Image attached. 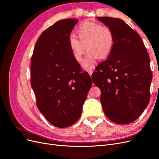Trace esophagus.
<instances>
[{"label": "esophagus", "mask_w": 159, "mask_h": 159, "mask_svg": "<svg viewBox=\"0 0 159 159\" xmlns=\"http://www.w3.org/2000/svg\"><path fill=\"white\" fill-rule=\"evenodd\" d=\"M88 73H89V75L91 76V75H92V74H93V70H88Z\"/></svg>", "instance_id": "34e87169"}]
</instances>
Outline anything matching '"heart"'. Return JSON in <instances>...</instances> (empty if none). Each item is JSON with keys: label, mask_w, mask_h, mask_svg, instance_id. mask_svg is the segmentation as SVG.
<instances>
[{"label": "heart", "mask_w": 159, "mask_h": 159, "mask_svg": "<svg viewBox=\"0 0 159 159\" xmlns=\"http://www.w3.org/2000/svg\"><path fill=\"white\" fill-rule=\"evenodd\" d=\"M80 40L71 34L69 38L70 49L75 60L80 62L87 50L82 66L85 69L93 67L97 59H105L110 55L115 44L114 34L109 27L98 23L87 22L77 30Z\"/></svg>", "instance_id": "obj_1"}]
</instances>
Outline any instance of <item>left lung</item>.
Instances as JSON below:
<instances>
[{
	"label": "left lung",
	"instance_id": "left-lung-1",
	"mask_svg": "<svg viewBox=\"0 0 159 159\" xmlns=\"http://www.w3.org/2000/svg\"><path fill=\"white\" fill-rule=\"evenodd\" d=\"M112 30L115 44L107 60L91 77L101 89V103L109 119L121 125L135 121L150 100V59L139 34L121 19L98 17Z\"/></svg>",
	"mask_w": 159,
	"mask_h": 159
}]
</instances>
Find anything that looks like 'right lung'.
Wrapping results in <instances>:
<instances>
[{"label":"right lung","instance_id":"right-lung-1","mask_svg":"<svg viewBox=\"0 0 159 159\" xmlns=\"http://www.w3.org/2000/svg\"><path fill=\"white\" fill-rule=\"evenodd\" d=\"M78 19L57 21L42 33L31 61L36 105L52 125L69 127L80 119L92 81L74 57L69 38Z\"/></svg>","mask_w":159,"mask_h":159}]
</instances>
